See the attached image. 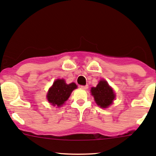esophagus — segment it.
<instances>
[{"mask_svg":"<svg viewBox=\"0 0 156 156\" xmlns=\"http://www.w3.org/2000/svg\"><path fill=\"white\" fill-rule=\"evenodd\" d=\"M80 87H81V89H83V90H87V89L88 88V86H87V85H85V86H81Z\"/></svg>","mask_w":156,"mask_h":156,"instance_id":"obj_1","label":"esophagus"}]
</instances>
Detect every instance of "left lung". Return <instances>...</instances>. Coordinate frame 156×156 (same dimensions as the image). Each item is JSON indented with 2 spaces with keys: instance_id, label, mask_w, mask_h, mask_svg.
Instances as JSON below:
<instances>
[{
  "instance_id": "1",
  "label": "left lung",
  "mask_w": 156,
  "mask_h": 156,
  "mask_svg": "<svg viewBox=\"0 0 156 156\" xmlns=\"http://www.w3.org/2000/svg\"><path fill=\"white\" fill-rule=\"evenodd\" d=\"M91 93L95 102L101 108H107L115 99V93L108 83L101 80L95 87H92Z\"/></svg>"
}]
</instances>
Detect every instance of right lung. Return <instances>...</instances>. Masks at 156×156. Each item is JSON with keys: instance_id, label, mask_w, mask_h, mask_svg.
<instances>
[{"instance_id": "right-lung-1", "label": "right lung", "mask_w": 156, "mask_h": 156, "mask_svg": "<svg viewBox=\"0 0 156 156\" xmlns=\"http://www.w3.org/2000/svg\"><path fill=\"white\" fill-rule=\"evenodd\" d=\"M76 88L77 85L75 83L66 84L64 79L56 80L47 93L48 101L53 106L61 107L69 98L73 90Z\"/></svg>"}]
</instances>
